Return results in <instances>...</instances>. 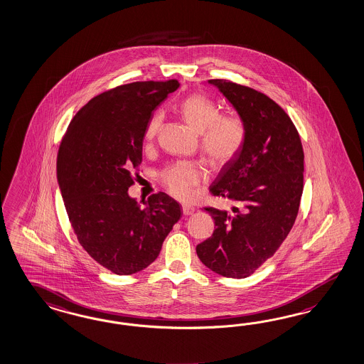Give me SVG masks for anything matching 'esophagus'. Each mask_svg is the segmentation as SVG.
I'll return each instance as SVG.
<instances>
[{
  "label": "esophagus",
  "mask_w": 364,
  "mask_h": 364,
  "mask_svg": "<svg viewBox=\"0 0 364 364\" xmlns=\"http://www.w3.org/2000/svg\"><path fill=\"white\" fill-rule=\"evenodd\" d=\"M182 211H183V215H191L196 211V208L188 205H182Z\"/></svg>",
  "instance_id": "1"
}]
</instances>
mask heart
<instances>
[{"label": "heart", "instance_id": "1", "mask_svg": "<svg viewBox=\"0 0 364 364\" xmlns=\"http://www.w3.org/2000/svg\"><path fill=\"white\" fill-rule=\"evenodd\" d=\"M179 110L187 125L199 134L200 151L211 166H225L240 153L246 139V126L240 117L219 114L218 105L202 93L188 95ZM162 122V112H156L146 126V142L154 141ZM159 179L174 197L188 199L206 179V171L196 162H177L165 167Z\"/></svg>", "mask_w": 364, "mask_h": 364}]
</instances>
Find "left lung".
Returning a JSON list of instances; mask_svg holds the SVG:
<instances>
[{
    "label": "left lung",
    "mask_w": 364,
    "mask_h": 364,
    "mask_svg": "<svg viewBox=\"0 0 364 364\" xmlns=\"http://www.w3.org/2000/svg\"><path fill=\"white\" fill-rule=\"evenodd\" d=\"M208 83L234 106L246 139L210 186L214 197L235 206L232 213L205 208L215 230L198 245L197 255L210 270L242 279L271 258L292 229L303 193L304 154L290 117L266 94L226 80Z\"/></svg>",
    "instance_id": "8db88e82"
}]
</instances>
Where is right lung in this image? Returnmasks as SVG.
<instances>
[{"label": "right lung", "mask_w": 364, "mask_h": 364, "mask_svg": "<svg viewBox=\"0 0 364 364\" xmlns=\"http://www.w3.org/2000/svg\"><path fill=\"white\" fill-rule=\"evenodd\" d=\"M177 80L117 86L92 98L74 115L57 156V179L78 242L117 275L151 264L181 206L165 193L141 206L127 190L142 162L146 126Z\"/></svg>", "instance_id": "right-lung-1"}]
</instances>
